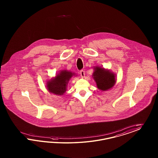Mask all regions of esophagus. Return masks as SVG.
Returning a JSON list of instances; mask_svg holds the SVG:
<instances>
[{
    "mask_svg": "<svg viewBox=\"0 0 158 158\" xmlns=\"http://www.w3.org/2000/svg\"><path fill=\"white\" fill-rule=\"evenodd\" d=\"M80 74H81V76L82 77H84L85 76V71H83V70H82V71H81V72H80Z\"/></svg>",
    "mask_w": 158,
    "mask_h": 158,
    "instance_id": "obj_1",
    "label": "esophagus"
}]
</instances>
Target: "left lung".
Returning a JSON list of instances; mask_svg holds the SVG:
<instances>
[{
    "mask_svg": "<svg viewBox=\"0 0 158 158\" xmlns=\"http://www.w3.org/2000/svg\"><path fill=\"white\" fill-rule=\"evenodd\" d=\"M94 70L93 78L96 83L98 89L106 91L114 86L116 80L114 73L98 66L94 67Z\"/></svg>",
    "mask_w": 158,
    "mask_h": 158,
    "instance_id": "left-lung-1",
    "label": "left lung"
}]
</instances>
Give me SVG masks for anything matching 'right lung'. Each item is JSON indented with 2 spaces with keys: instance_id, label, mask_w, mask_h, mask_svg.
<instances>
[{
  "instance_id": "obj_1",
  "label": "right lung",
  "mask_w": 158,
  "mask_h": 158,
  "mask_svg": "<svg viewBox=\"0 0 158 158\" xmlns=\"http://www.w3.org/2000/svg\"><path fill=\"white\" fill-rule=\"evenodd\" d=\"M73 76H75V73L69 71H60L56 76L47 82V90L56 95L64 94L66 92L68 82Z\"/></svg>"
}]
</instances>
